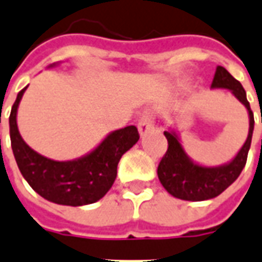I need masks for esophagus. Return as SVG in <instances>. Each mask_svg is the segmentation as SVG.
Returning <instances> with one entry per match:
<instances>
[{
    "mask_svg": "<svg viewBox=\"0 0 262 262\" xmlns=\"http://www.w3.org/2000/svg\"><path fill=\"white\" fill-rule=\"evenodd\" d=\"M137 127H139V133H140V136H144L147 132H150L154 127L153 116H151L150 114L143 115L142 118H140V120H139V125H137Z\"/></svg>",
    "mask_w": 262,
    "mask_h": 262,
    "instance_id": "esophagus-1",
    "label": "esophagus"
}]
</instances>
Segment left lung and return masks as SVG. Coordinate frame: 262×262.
Returning <instances> with one entry per match:
<instances>
[{
  "mask_svg": "<svg viewBox=\"0 0 262 262\" xmlns=\"http://www.w3.org/2000/svg\"><path fill=\"white\" fill-rule=\"evenodd\" d=\"M212 90H227L246 106L248 112V136L243 147L237 154L225 164L209 167L193 161L181 144V139L176 129L164 132L168 142V150L160 161L157 176L165 191L172 196L182 201H206L212 199L225 191L236 181L246 165L247 154L251 146L254 130V115L247 101V95L243 85L222 66L216 67ZM262 123V116H261Z\"/></svg>",
  "mask_w": 262,
  "mask_h": 262,
  "instance_id": "obj_1",
  "label": "left lung"
}]
</instances>
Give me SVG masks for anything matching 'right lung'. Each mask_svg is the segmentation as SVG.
<instances>
[{
	"label": "right lung",
	"mask_w": 262,
	"mask_h": 262,
	"mask_svg": "<svg viewBox=\"0 0 262 262\" xmlns=\"http://www.w3.org/2000/svg\"><path fill=\"white\" fill-rule=\"evenodd\" d=\"M59 63L50 64L48 69ZM28 85L19 91L9 115V136L14 157L32 189L49 202L82 206L99 201L114 185L122 156L139 140L136 126L111 132L97 147L78 159L56 161L35 151L20 136L16 123L19 102Z\"/></svg>",
	"instance_id": "1"
}]
</instances>
